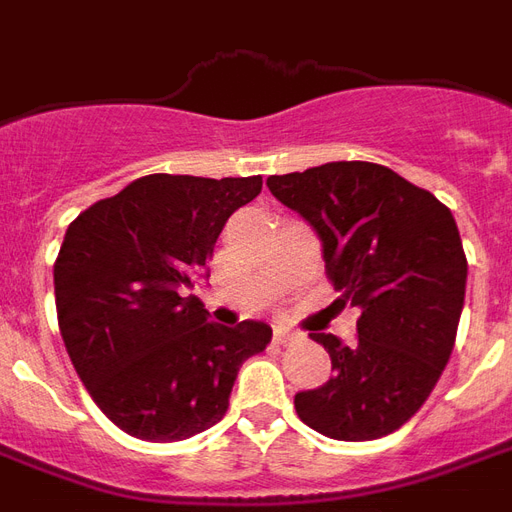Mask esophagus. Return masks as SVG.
<instances>
[{"mask_svg": "<svg viewBox=\"0 0 512 512\" xmlns=\"http://www.w3.org/2000/svg\"><path fill=\"white\" fill-rule=\"evenodd\" d=\"M298 339V333L293 331V328H285V325H276L274 328V342L276 344H290Z\"/></svg>", "mask_w": 512, "mask_h": 512, "instance_id": "1", "label": "esophagus"}]
</instances>
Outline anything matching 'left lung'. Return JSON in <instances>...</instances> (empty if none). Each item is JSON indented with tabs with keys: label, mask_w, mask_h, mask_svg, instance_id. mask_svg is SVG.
<instances>
[{
	"label": "left lung",
	"mask_w": 512,
	"mask_h": 512,
	"mask_svg": "<svg viewBox=\"0 0 512 512\" xmlns=\"http://www.w3.org/2000/svg\"><path fill=\"white\" fill-rule=\"evenodd\" d=\"M323 241L325 271L358 306V342L314 333L331 380L295 393V412L331 439L391 434L423 407L456 344L467 255L456 219L431 192L374 162H325L266 181Z\"/></svg>",
	"instance_id": "8db88e82"
}]
</instances>
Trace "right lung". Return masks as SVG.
I'll use <instances>...</instances> for the list:
<instances>
[{
	"instance_id": "obj_1",
	"label": "right lung",
	"mask_w": 512,
	"mask_h": 512,
	"mask_svg": "<svg viewBox=\"0 0 512 512\" xmlns=\"http://www.w3.org/2000/svg\"><path fill=\"white\" fill-rule=\"evenodd\" d=\"M260 189V176L151 173L67 227L54 263L59 331L94 404L130 437L179 442L211 429L241 363L271 342L266 323H211L187 293L208 276L227 217Z\"/></svg>"
}]
</instances>
